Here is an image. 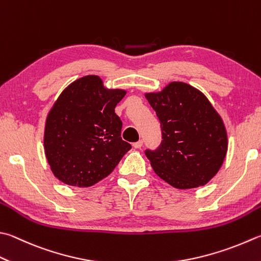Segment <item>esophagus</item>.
Masks as SVG:
<instances>
[{
	"label": "esophagus",
	"instance_id": "34e87169",
	"mask_svg": "<svg viewBox=\"0 0 261 261\" xmlns=\"http://www.w3.org/2000/svg\"><path fill=\"white\" fill-rule=\"evenodd\" d=\"M142 145H143V141H142V140H140L139 142H135V143L133 144V146H134L135 149H140Z\"/></svg>",
	"mask_w": 261,
	"mask_h": 261
}]
</instances>
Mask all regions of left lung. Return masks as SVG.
Masks as SVG:
<instances>
[{"instance_id": "8db88e82", "label": "left lung", "mask_w": 261, "mask_h": 261, "mask_svg": "<svg viewBox=\"0 0 261 261\" xmlns=\"http://www.w3.org/2000/svg\"><path fill=\"white\" fill-rule=\"evenodd\" d=\"M145 97L161 128L160 145L145 150L154 173L180 190L207 184L227 152V134L217 111L202 93L181 82Z\"/></svg>"}]
</instances>
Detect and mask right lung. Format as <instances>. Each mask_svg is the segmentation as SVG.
<instances>
[{"instance_id": "add662e5", "label": "right lung", "mask_w": 261, "mask_h": 261, "mask_svg": "<svg viewBox=\"0 0 261 261\" xmlns=\"http://www.w3.org/2000/svg\"><path fill=\"white\" fill-rule=\"evenodd\" d=\"M126 91L107 90L88 75L65 88L46 118L44 149L52 173L67 185L88 188L105 178L132 149L121 139L117 103Z\"/></svg>"}]
</instances>
